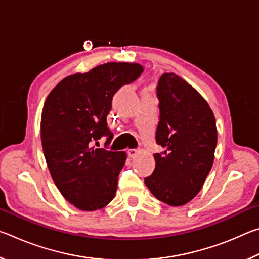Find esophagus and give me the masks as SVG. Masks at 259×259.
Returning a JSON list of instances; mask_svg holds the SVG:
<instances>
[{
  "label": "esophagus",
  "instance_id": "34e87169",
  "mask_svg": "<svg viewBox=\"0 0 259 259\" xmlns=\"http://www.w3.org/2000/svg\"><path fill=\"white\" fill-rule=\"evenodd\" d=\"M137 154H138L137 150H128V156L131 157V159H134V157H136V155Z\"/></svg>",
  "mask_w": 259,
  "mask_h": 259
}]
</instances>
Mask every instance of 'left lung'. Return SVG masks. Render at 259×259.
Returning a JSON list of instances; mask_svg holds the SVG:
<instances>
[{"instance_id": "1", "label": "left lung", "mask_w": 259, "mask_h": 259, "mask_svg": "<svg viewBox=\"0 0 259 259\" xmlns=\"http://www.w3.org/2000/svg\"><path fill=\"white\" fill-rule=\"evenodd\" d=\"M160 122L155 170L145 185L162 202L179 207L201 191L212 168L217 145L216 119L202 96L175 73H164L157 85Z\"/></svg>"}]
</instances>
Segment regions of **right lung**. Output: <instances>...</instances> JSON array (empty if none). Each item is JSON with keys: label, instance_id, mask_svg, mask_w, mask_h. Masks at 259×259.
<instances>
[{"label": "right lung", "instance_id": "right-lung-1", "mask_svg": "<svg viewBox=\"0 0 259 259\" xmlns=\"http://www.w3.org/2000/svg\"><path fill=\"white\" fill-rule=\"evenodd\" d=\"M138 63H106L63 78L50 91L41 116V142L48 169L61 195L83 211L103 209L114 199L125 152L91 147L113 134L106 117L114 94L140 76Z\"/></svg>", "mask_w": 259, "mask_h": 259}]
</instances>
